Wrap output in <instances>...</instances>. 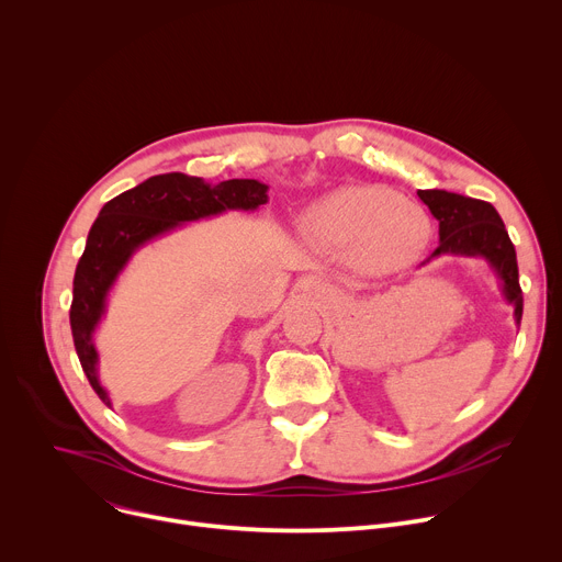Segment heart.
<instances>
[{
  "label": "heart",
  "mask_w": 562,
  "mask_h": 562,
  "mask_svg": "<svg viewBox=\"0 0 562 562\" xmlns=\"http://www.w3.org/2000/svg\"><path fill=\"white\" fill-rule=\"evenodd\" d=\"M297 231L311 247L345 258L362 276H389L420 260L431 220L389 187L353 184L311 202L297 217Z\"/></svg>",
  "instance_id": "1"
}]
</instances>
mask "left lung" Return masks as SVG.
Wrapping results in <instances>:
<instances>
[{"instance_id": "8db88e82", "label": "left lung", "mask_w": 562, "mask_h": 562, "mask_svg": "<svg viewBox=\"0 0 562 562\" xmlns=\"http://www.w3.org/2000/svg\"><path fill=\"white\" fill-rule=\"evenodd\" d=\"M418 198L438 220L440 235L438 249L420 267L442 256L483 258L490 265L505 302L512 304L514 319L520 327L522 291L518 284L516 249L498 211L490 202L438 189L418 191Z\"/></svg>"}]
</instances>
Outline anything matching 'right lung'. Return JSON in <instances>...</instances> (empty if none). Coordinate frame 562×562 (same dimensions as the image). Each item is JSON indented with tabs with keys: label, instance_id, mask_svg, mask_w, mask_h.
<instances>
[{
	"label": "right lung",
	"instance_id": "1",
	"mask_svg": "<svg viewBox=\"0 0 562 562\" xmlns=\"http://www.w3.org/2000/svg\"><path fill=\"white\" fill-rule=\"evenodd\" d=\"M267 191L269 187L258 180L211 184L184 173H165L148 178L102 206L75 269L70 331L77 358L106 407H113V400L100 380L95 331L106 313L109 293L131 258L153 239L184 224L226 211H258L269 202Z\"/></svg>",
	"mask_w": 562,
	"mask_h": 562
}]
</instances>
